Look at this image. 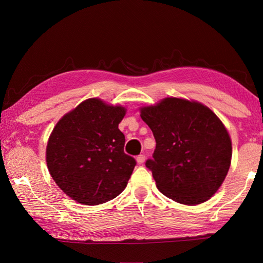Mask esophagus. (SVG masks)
<instances>
[{
	"label": "esophagus",
	"mask_w": 263,
	"mask_h": 263,
	"mask_svg": "<svg viewBox=\"0 0 263 263\" xmlns=\"http://www.w3.org/2000/svg\"><path fill=\"white\" fill-rule=\"evenodd\" d=\"M144 160H146V156L144 155H139L138 157H137V161H138V164H143L144 163Z\"/></svg>",
	"instance_id": "1"
}]
</instances>
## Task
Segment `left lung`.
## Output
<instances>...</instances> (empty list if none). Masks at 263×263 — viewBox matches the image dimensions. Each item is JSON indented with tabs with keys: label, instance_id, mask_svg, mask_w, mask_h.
Returning a JSON list of instances; mask_svg holds the SVG:
<instances>
[{
	"label": "left lung",
	"instance_id": "obj_1",
	"mask_svg": "<svg viewBox=\"0 0 263 263\" xmlns=\"http://www.w3.org/2000/svg\"><path fill=\"white\" fill-rule=\"evenodd\" d=\"M141 119L156 140L146 167L159 191L187 205L212 197L232 159L230 135L214 111L200 103L172 97L141 108Z\"/></svg>",
	"mask_w": 263,
	"mask_h": 263
}]
</instances>
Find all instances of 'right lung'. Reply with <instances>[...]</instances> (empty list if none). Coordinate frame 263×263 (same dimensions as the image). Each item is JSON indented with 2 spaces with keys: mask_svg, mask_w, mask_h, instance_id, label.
Returning <instances> with one entry per match:
<instances>
[{
  "mask_svg": "<svg viewBox=\"0 0 263 263\" xmlns=\"http://www.w3.org/2000/svg\"><path fill=\"white\" fill-rule=\"evenodd\" d=\"M122 106L90 98L55 125L46 148L53 180L77 202L95 205L116 198L125 189L136 159L124 153L119 124Z\"/></svg>",
  "mask_w": 263,
  "mask_h": 263,
  "instance_id": "add662e5",
  "label": "right lung"
}]
</instances>
